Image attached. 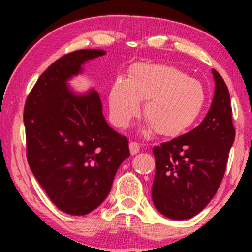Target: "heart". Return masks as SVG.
Here are the masks:
<instances>
[{"instance_id":"b5f03b06","label":"heart","mask_w":252,"mask_h":252,"mask_svg":"<svg viewBox=\"0 0 252 252\" xmlns=\"http://www.w3.org/2000/svg\"><path fill=\"white\" fill-rule=\"evenodd\" d=\"M189 116L184 100L178 94H172L150 100L147 104L146 122L155 126L160 121L168 118H185Z\"/></svg>"}]
</instances>
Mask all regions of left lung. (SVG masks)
Masks as SVG:
<instances>
[{
  "instance_id": "8db88e82",
  "label": "left lung",
  "mask_w": 252,
  "mask_h": 252,
  "mask_svg": "<svg viewBox=\"0 0 252 252\" xmlns=\"http://www.w3.org/2000/svg\"><path fill=\"white\" fill-rule=\"evenodd\" d=\"M103 50L65 54L40 76L25 104L27 160L51 201L85 216L108 196L118 167L130 155L128 138L110 128L94 89L77 94L67 82Z\"/></svg>"
}]
</instances>
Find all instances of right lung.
Segmentation results:
<instances>
[{
	"label": "right lung",
	"instance_id": "add662e5",
	"mask_svg": "<svg viewBox=\"0 0 252 252\" xmlns=\"http://www.w3.org/2000/svg\"><path fill=\"white\" fill-rule=\"evenodd\" d=\"M230 94L215 89L204 121L187 134L155 147L152 198L167 218L189 219L206 207L224 178L228 152L235 140Z\"/></svg>",
	"mask_w": 252,
	"mask_h": 252
}]
</instances>
